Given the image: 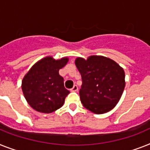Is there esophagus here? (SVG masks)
I'll list each match as a JSON object with an SVG mask.
<instances>
[{"label":"esophagus","instance_id":"1","mask_svg":"<svg viewBox=\"0 0 150 150\" xmlns=\"http://www.w3.org/2000/svg\"><path fill=\"white\" fill-rule=\"evenodd\" d=\"M78 90V86H76V85H74V86H73V88L70 89V91H72V92H76V91H77Z\"/></svg>","mask_w":150,"mask_h":150}]
</instances>
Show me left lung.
<instances>
[{"instance_id": "left-lung-1", "label": "left lung", "mask_w": 150, "mask_h": 150, "mask_svg": "<svg viewBox=\"0 0 150 150\" xmlns=\"http://www.w3.org/2000/svg\"><path fill=\"white\" fill-rule=\"evenodd\" d=\"M75 64L82 78L80 98L84 107L96 114L111 110L124 90L123 69L101 56H91L86 60L76 58Z\"/></svg>"}]
</instances>
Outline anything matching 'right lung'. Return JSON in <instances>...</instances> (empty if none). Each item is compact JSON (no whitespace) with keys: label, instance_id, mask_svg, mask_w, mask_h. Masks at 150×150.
Returning <instances> with one entry per match:
<instances>
[{"label":"right lung","instance_id":"right-lung-1","mask_svg":"<svg viewBox=\"0 0 150 150\" xmlns=\"http://www.w3.org/2000/svg\"><path fill=\"white\" fill-rule=\"evenodd\" d=\"M68 59L55 60L47 57L30 68L22 81V90L26 100L35 110L50 113L60 108L70 91L64 87V78L59 70Z\"/></svg>","mask_w":150,"mask_h":150}]
</instances>
